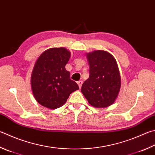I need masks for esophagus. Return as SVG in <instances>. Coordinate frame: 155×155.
<instances>
[{
  "mask_svg": "<svg viewBox=\"0 0 155 155\" xmlns=\"http://www.w3.org/2000/svg\"><path fill=\"white\" fill-rule=\"evenodd\" d=\"M77 84H78V87H81V86H82V85H83V81H78L77 82Z\"/></svg>",
  "mask_w": 155,
  "mask_h": 155,
  "instance_id": "1",
  "label": "esophagus"
}]
</instances>
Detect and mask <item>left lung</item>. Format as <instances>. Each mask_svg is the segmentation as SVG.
Returning a JSON list of instances; mask_svg holds the SVG:
<instances>
[{"label": "left lung", "mask_w": 155, "mask_h": 155, "mask_svg": "<svg viewBox=\"0 0 155 155\" xmlns=\"http://www.w3.org/2000/svg\"><path fill=\"white\" fill-rule=\"evenodd\" d=\"M89 77L81 91L91 106L106 108L114 102L120 87V76L113 56L105 51H94L87 55Z\"/></svg>", "instance_id": "left-lung-1"}]
</instances>
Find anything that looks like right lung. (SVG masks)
Instances as JSON below:
<instances>
[{
    "mask_svg": "<svg viewBox=\"0 0 155 155\" xmlns=\"http://www.w3.org/2000/svg\"><path fill=\"white\" fill-rule=\"evenodd\" d=\"M70 58L68 51L60 47L45 51L36 61L31 86L34 96L41 105L50 109L60 108L71 93L79 89L65 68Z\"/></svg>",
    "mask_w": 155,
    "mask_h": 155,
    "instance_id": "1",
    "label": "right lung"
}]
</instances>
